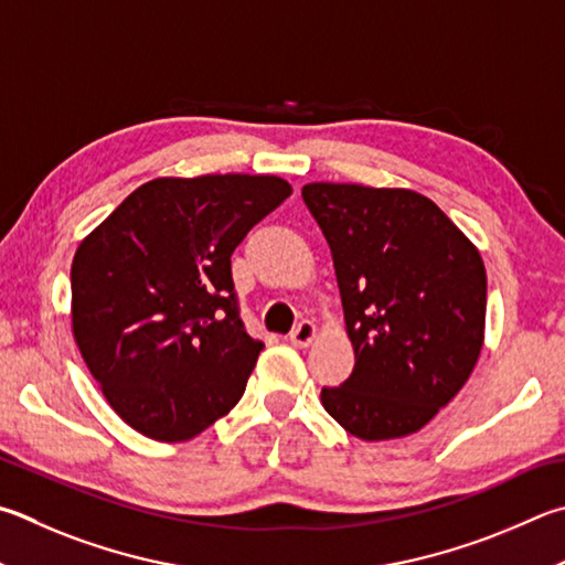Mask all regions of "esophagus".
<instances>
[{
  "label": "esophagus",
  "mask_w": 565,
  "mask_h": 565,
  "mask_svg": "<svg viewBox=\"0 0 565 565\" xmlns=\"http://www.w3.org/2000/svg\"><path fill=\"white\" fill-rule=\"evenodd\" d=\"M316 338V326L311 321H301L299 326L294 328V331L289 333V341L291 345L296 348H306Z\"/></svg>",
  "instance_id": "esophagus-1"
}]
</instances>
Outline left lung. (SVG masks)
I'll list each match as a JSON object with an SVG mask.
<instances>
[{
  "mask_svg": "<svg viewBox=\"0 0 565 565\" xmlns=\"http://www.w3.org/2000/svg\"><path fill=\"white\" fill-rule=\"evenodd\" d=\"M306 207L331 247L353 373L326 413L361 439L417 433L467 383L484 343L481 256L413 190L313 182Z\"/></svg>",
  "mask_w": 565,
  "mask_h": 565,
  "instance_id": "obj_1",
  "label": "left lung"
}]
</instances>
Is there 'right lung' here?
<instances>
[{
  "instance_id": "1",
  "label": "right lung",
  "mask_w": 565,
  "mask_h": 565,
  "mask_svg": "<svg viewBox=\"0 0 565 565\" xmlns=\"http://www.w3.org/2000/svg\"><path fill=\"white\" fill-rule=\"evenodd\" d=\"M289 194L274 175L150 180L81 242L76 345L140 435L184 443L239 403L264 343L239 316L232 252Z\"/></svg>"
}]
</instances>
